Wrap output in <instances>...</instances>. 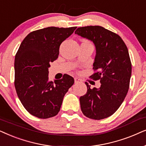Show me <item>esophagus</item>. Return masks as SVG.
I'll return each instance as SVG.
<instances>
[{
	"instance_id": "34e87169",
	"label": "esophagus",
	"mask_w": 146,
	"mask_h": 146,
	"mask_svg": "<svg viewBox=\"0 0 146 146\" xmlns=\"http://www.w3.org/2000/svg\"><path fill=\"white\" fill-rule=\"evenodd\" d=\"M75 83H82V81H81L80 79H78V78H77V77H75Z\"/></svg>"
}]
</instances>
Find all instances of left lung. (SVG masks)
Wrapping results in <instances>:
<instances>
[{"label": "left lung", "mask_w": 146, "mask_h": 146, "mask_svg": "<svg viewBox=\"0 0 146 146\" xmlns=\"http://www.w3.org/2000/svg\"><path fill=\"white\" fill-rule=\"evenodd\" d=\"M75 33L96 46L93 69L97 72L91 77L101 82L99 89L85 82L87 91L79 98L81 111L90 119H105L118 110L129 89L131 63L127 46L118 35L101 26L79 27Z\"/></svg>", "instance_id": "left-lung-1"}]
</instances>
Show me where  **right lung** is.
I'll use <instances>...</instances> for the list:
<instances>
[{"label": "right lung", "instance_id": "add662e5", "mask_svg": "<svg viewBox=\"0 0 146 146\" xmlns=\"http://www.w3.org/2000/svg\"><path fill=\"white\" fill-rule=\"evenodd\" d=\"M76 27H50L33 31L24 38L15 59V87L19 100L31 115L47 119L59 113L74 79L48 80L50 63L58 58L59 46Z\"/></svg>", "mask_w": 146, "mask_h": 146}]
</instances>
